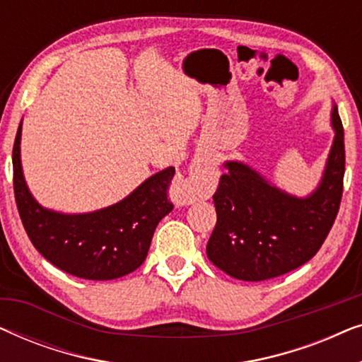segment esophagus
<instances>
[{
	"label": "esophagus",
	"instance_id": "obj_1",
	"mask_svg": "<svg viewBox=\"0 0 362 362\" xmlns=\"http://www.w3.org/2000/svg\"><path fill=\"white\" fill-rule=\"evenodd\" d=\"M216 173L206 163H196L186 177L171 186V197L177 206H187L199 199H209L216 187Z\"/></svg>",
	"mask_w": 362,
	"mask_h": 362
}]
</instances>
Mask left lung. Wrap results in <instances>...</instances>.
<instances>
[{
	"label": "left lung",
	"instance_id": "8db88e82",
	"mask_svg": "<svg viewBox=\"0 0 362 362\" xmlns=\"http://www.w3.org/2000/svg\"><path fill=\"white\" fill-rule=\"evenodd\" d=\"M334 140L320 185L298 197L281 191L242 161H226L212 196L217 222L207 259L244 281L275 279L298 269L328 237L343 196L344 130L338 107L331 108Z\"/></svg>",
	"mask_w": 362,
	"mask_h": 362
}]
</instances>
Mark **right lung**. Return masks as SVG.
Here are the masks:
<instances>
[{"mask_svg": "<svg viewBox=\"0 0 362 362\" xmlns=\"http://www.w3.org/2000/svg\"><path fill=\"white\" fill-rule=\"evenodd\" d=\"M21 127L13 146L14 197L24 229L39 254L67 274L86 280H113L145 262L155 229L173 211L170 166L141 182L117 204L83 214L46 209L34 199L23 175Z\"/></svg>", "mask_w": 362, "mask_h": 362, "instance_id": "right-lung-1", "label": "right lung"}]
</instances>
